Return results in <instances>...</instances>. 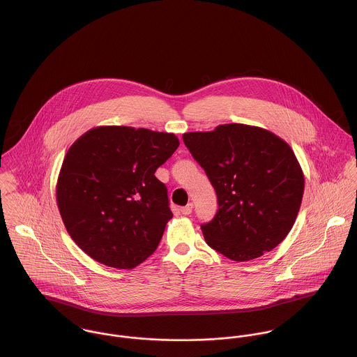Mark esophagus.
<instances>
[{"label": "esophagus", "instance_id": "esophagus-1", "mask_svg": "<svg viewBox=\"0 0 357 357\" xmlns=\"http://www.w3.org/2000/svg\"><path fill=\"white\" fill-rule=\"evenodd\" d=\"M181 212H182V215H190L192 212V204H188L186 206H183L181 209Z\"/></svg>", "mask_w": 357, "mask_h": 357}]
</instances>
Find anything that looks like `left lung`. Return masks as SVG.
Returning a JSON list of instances; mask_svg holds the SVG:
<instances>
[{
	"mask_svg": "<svg viewBox=\"0 0 357 357\" xmlns=\"http://www.w3.org/2000/svg\"><path fill=\"white\" fill-rule=\"evenodd\" d=\"M182 137L218 194L216 216L201 225L205 242L238 262L278 246L295 224L304 192L292 148L275 133L243 123Z\"/></svg>",
	"mask_w": 357,
	"mask_h": 357,
	"instance_id": "1",
	"label": "left lung"
}]
</instances>
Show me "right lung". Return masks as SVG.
Instances as JSON below:
<instances>
[{
    "instance_id": "right-lung-1",
    "label": "right lung",
    "mask_w": 357,
    "mask_h": 357,
    "mask_svg": "<svg viewBox=\"0 0 357 357\" xmlns=\"http://www.w3.org/2000/svg\"><path fill=\"white\" fill-rule=\"evenodd\" d=\"M179 146L172 133L98 126L69 148L56 204L75 243L95 261L133 269L155 252L172 218L155 172Z\"/></svg>"
}]
</instances>
